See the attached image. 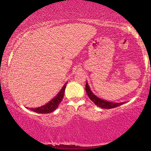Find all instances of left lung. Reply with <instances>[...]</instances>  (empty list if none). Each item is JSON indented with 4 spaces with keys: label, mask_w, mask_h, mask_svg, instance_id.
<instances>
[{
    "label": "left lung",
    "mask_w": 151,
    "mask_h": 151,
    "mask_svg": "<svg viewBox=\"0 0 151 151\" xmlns=\"http://www.w3.org/2000/svg\"><path fill=\"white\" fill-rule=\"evenodd\" d=\"M86 92L87 93L88 96H89L90 99L92 101L93 103L95 104L98 106L101 107L103 109H113L115 107L119 106L124 104L126 102H121V103H113V102H110L108 101H106V100L101 99L97 97L96 95L91 91V89H90L89 84L88 83H86Z\"/></svg>",
    "instance_id": "8db88e82"
}]
</instances>
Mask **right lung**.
Returning <instances> with one entry per match:
<instances>
[{
	"label": "right lung",
	"mask_w": 151,
	"mask_h": 151,
	"mask_svg": "<svg viewBox=\"0 0 151 151\" xmlns=\"http://www.w3.org/2000/svg\"><path fill=\"white\" fill-rule=\"evenodd\" d=\"M67 84V83H65V85L62 86V89L60 90V92L58 93V95L56 96H55L47 104H46L40 107H37V108H31L30 109V110L39 114H49L54 111L55 109L58 108V106L60 105V104L62 101V99L64 97V94H65V90Z\"/></svg>",
	"instance_id": "add662e5"
}]
</instances>
